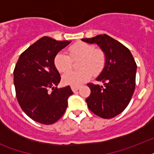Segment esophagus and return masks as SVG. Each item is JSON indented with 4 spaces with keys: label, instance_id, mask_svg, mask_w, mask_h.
I'll list each match as a JSON object with an SVG mask.
<instances>
[{
    "label": "esophagus",
    "instance_id": "esophagus-1",
    "mask_svg": "<svg viewBox=\"0 0 154 154\" xmlns=\"http://www.w3.org/2000/svg\"><path fill=\"white\" fill-rule=\"evenodd\" d=\"M79 89H80L79 85H71V89H72L73 92L77 91Z\"/></svg>",
    "mask_w": 154,
    "mask_h": 154
}]
</instances>
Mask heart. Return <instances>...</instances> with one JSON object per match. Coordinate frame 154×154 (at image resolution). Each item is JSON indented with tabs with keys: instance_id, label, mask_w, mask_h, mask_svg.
I'll use <instances>...</instances> for the list:
<instances>
[{
	"instance_id": "b5f03b06",
	"label": "heart",
	"mask_w": 154,
	"mask_h": 154,
	"mask_svg": "<svg viewBox=\"0 0 154 154\" xmlns=\"http://www.w3.org/2000/svg\"><path fill=\"white\" fill-rule=\"evenodd\" d=\"M70 55L73 59L82 57L78 71H70L63 76V82L70 85H79L91 77L92 73L96 74L101 70L105 64V54L97 49L94 45L89 43H77L69 48ZM64 51L55 56L54 65L61 73L68 72L72 67V58Z\"/></svg>"
}]
</instances>
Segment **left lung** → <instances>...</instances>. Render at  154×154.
<instances>
[{"label":"left lung","instance_id":"1","mask_svg":"<svg viewBox=\"0 0 154 154\" xmlns=\"http://www.w3.org/2000/svg\"><path fill=\"white\" fill-rule=\"evenodd\" d=\"M97 44L105 54V65L97 77L103 85L89 83L91 94L85 101L94 114L112 118L129 105L135 89L137 65L129 49L106 34L82 39Z\"/></svg>","mask_w":154,"mask_h":154}]
</instances>
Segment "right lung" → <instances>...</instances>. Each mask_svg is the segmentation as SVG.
Listing matches in <instances>:
<instances>
[{"label":"right lung","mask_w":154,"mask_h":154,"mask_svg":"<svg viewBox=\"0 0 154 154\" xmlns=\"http://www.w3.org/2000/svg\"><path fill=\"white\" fill-rule=\"evenodd\" d=\"M70 43L42 37L20 54L13 71L20 108L41 124L51 125L60 119L67 109L68 98L73 94L69 85L57 88L60 77L54 65L55 56Z\"/></svg>","instance_id":"obj_1"}]
</instances>
